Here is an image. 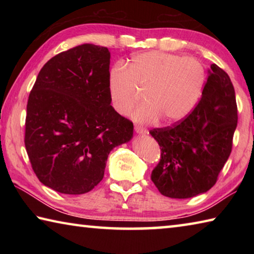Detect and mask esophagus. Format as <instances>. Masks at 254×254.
Listing matches in <instances>:
<instances>
[{
  "instance_id": "esophagus-1",
  "label": "esophagus",
  "mask_w": 254,
  "mask_h": 254,
  "mask_svg": "<svg viewBox=\"0 0 254 254\" xmlns=\"http://www.w3.org/2000/svg\"><path fill=\"white\" fill-rule=\"evenodd\" d=\"M134 128H135V131L139 133V134H145V133H148V130L145 127H140V126H135L134 127Z\"/></svg>"
}]
</instances>
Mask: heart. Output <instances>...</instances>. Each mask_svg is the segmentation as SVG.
Masks as SVG:
<instances>
[{"label": "heart", "instance_id": "obj_1", "mask_svg": "<svg viewBox=\"0 0 254 254\" xmlns=\"http://www.w3.org/2000/svg\"><path fill=\"white\" fill-rule=\"evenodd\" d=\"M206 69L192 57L145 51L136 54L127 68L119 63L109 74V94L112 106L126 114L140 100L143 92L144 104L132 112L139 122L160 119L165 124L182 121L194 109L203 93Z\"/></svg>", "mask_w": 254, "mask_h": 254}]
</instances>
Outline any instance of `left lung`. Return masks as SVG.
I'll return each instance as SVG.
<instances>
[{
	"label": "left lung",
	"mask_w": 254,
	"mask_h": 254,
	"mask_svg": "<svg viewBox=\"0 0 254 254\" xmlns=\"http://www.w3.org/2000/svg\"><path fill=\"white\" fill-rule=\"evenodd\" d=\"M236 126L233 84L213 64L195 109L171 127L150 131L161 151L151 173L158 190L171 198H190L209 190L230 157Z\"/></svg>",
	"instance_id": "8db88e82"
}]
</instances>
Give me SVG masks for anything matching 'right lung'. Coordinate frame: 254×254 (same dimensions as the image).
<instances>
[{
	"label": "right lung",
	"mask_w": 254,
	"mask_h": 254,
	"mask_svg": "<svg viewBox=\"0 0 254 254\" xmlns=\"http://www.w3.org/2000/svg\"><path fill=\"white\" fill-rule=\"evenodd\" d=\"M111 54L85 44L45 64L30 92L24 144L38 179L68 195L104 177L112 149L130 141L133 123L111 105Z\"/></svg>",
	"instance_id": "right-lung-1"
}]
</instances>
